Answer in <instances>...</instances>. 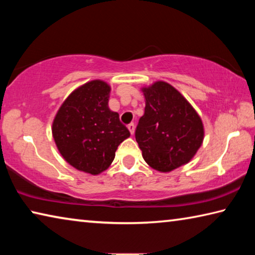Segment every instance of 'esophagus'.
Masks as SVG:
<instances>
[{
  "mask_svg": "<svg viewBox=\"0 0 255 255\" xmlns=\"http://www.w3.org/2000/svg\"><path fill=\"white\" fill-rule=\"evenodd\" d=\"M128 129H129V131H130V133L132 135L133 131H135V125H133V123L128 125Z\"/></svg>",
  "mask_w": 255,
  "mask_h": 255,
  "instance_id": "1",
  "label": "esophagus"
}]
</instances>
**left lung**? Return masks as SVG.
I'll list each match as a JSON object with an SVG mask.
<instances>
[{
	"label": "left lung",
	"mask_w": 255,
	"mask_h": 255,
	"mask_svg": "<svg viewBox=\"0 0 255 255\" xmlns=\"http://www.w3.org/2000/svg\"><path fill=\"white\" fill-rule=\"evenodd\" d=\"M141 91L145 112L135 137L145 162L159 172H171L189 163L204 140L199 115L166 82L157 81Z\"/></svg>",
	"instance_id": "left-lung-1"
}]
</instances>
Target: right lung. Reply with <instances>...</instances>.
<instances>
[{
  "label": "right lung",
  "mask_w": 255,
  "mask_h": 255,
  "mask_svg": "<svg viewBox=\"0 0 255 255\" xmlns=\"http://www.w3.org/2000/svg\"><path fill=\"white\" fill-rule=\"evenodd\" d=\"M110 91L101 80L81 85L60 106L51 127L64 159L92 175L110 166L120 143L130 136L118 112L109 109Z\"/></svg>",
  "instance_id": "obj_1"
}]
</instances>
